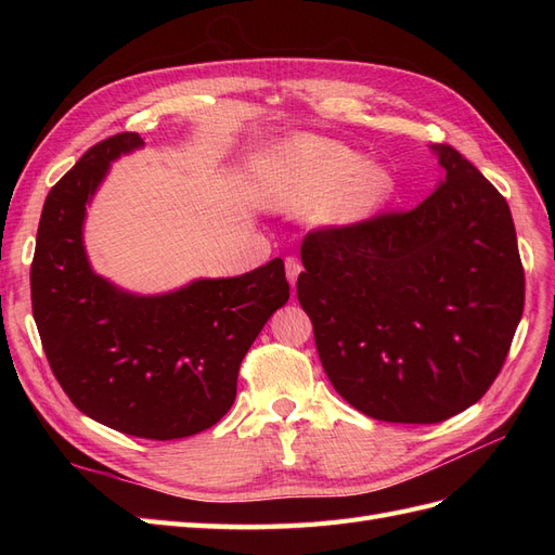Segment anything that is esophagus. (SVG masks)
Returning <instances> with one entry per match:
<instances>
[{
    "label": "esophagus",
    "instance_id": "esophagus-1",
    "mask_svg": "<svg viewBox=\"0 0 555 555\" xmlns=\"http://www.w3.org/2000/svg\"><path fill=\"white\" fill-rule=\"evenodd\" d=\"M300 268H304V266H300V261H298L296 257H287V259H284V271H287V280H289L292 287H294L298 275H300Z\"/></svg>",
    "mask_w": 555,
    "mask_h": 555
}]
</instances>
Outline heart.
I'll use <instances>...</instances> for the list:
<instances>
[{
  "label": "heart",
  "mask_w": 555,
  "mask_h": 555,
  "mask_svg": "<svg viewBox=\"0 0 555 555\" xmlns=\"http://www.w3.org/2000/svg\"><path fill=\"white\" fill-rule=\"evenodd\" d=\"M259 180L273 206L304 210L312 206L314 224L324 229L359 227L384 206L393 178L349 147L317 137H292L266 150Z\"/></svg>",
  "instance_id": "heart-1"
}]
</instances>
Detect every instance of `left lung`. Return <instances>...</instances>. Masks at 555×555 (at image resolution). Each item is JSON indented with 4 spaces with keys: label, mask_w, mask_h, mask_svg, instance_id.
<instances>
[{
    "label": "left lung",
    "mask_w": 555,
    "mask_h": 555,
    "mask_svg": "<svg viewBox=\"0 0 555 555\" xmlns=\"http://www.w3.org/2000/svg\"><path fill=\"white\" fill-rule=\"evenodd\" d=\"M430 150L444 180L414 210L319 229L300 245L298 304L333 389L391 424L475 405L524 314L507 201L451 145Z\"/></svg>",
    "instance_id": "left-lung-1"
}]
</instances>
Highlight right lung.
<instances>
[{"instance_id":"add662e5","label":"right lung","mask_w":555,"mask_h":555,"mask_svg":"<svg viewBox=\"0 0 555 555\" xmlns=\"http://www.w3.org/2000/svg\"><path fill=\"white\" fill-rule=\"evenodd\" d=\"M139 147V133H115L46 196L31 312L53 375L82 414L133 438L178 440L229 412L241 361L289 300V282L282 259L155 296L96 275L82 243L86 208L111 164Z\"/></svg>"}]
</instances>
